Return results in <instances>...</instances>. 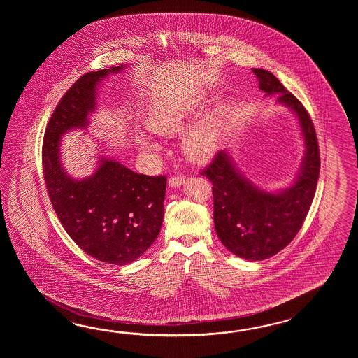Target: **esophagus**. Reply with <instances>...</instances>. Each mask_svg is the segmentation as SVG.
I'll return each mask as SVG.
<instances>
[{
    "label": "esophagus",
    "mask_w": 358,
    "mask_h": 358,
    "mask_svg": "<svg viewBox=\"0 0 358 358\" xmlns=\"http://www.w3.org/2000/svg\"><path fill=\"white\" fill-rule=\"evenodd\" d=\"M182 182H184V178H182V176H171V178L169 179V185H170L171 188H179V187L182 185Z\"/></svg>",
    "instance_id": "esophagus-1"
}]
</instances>
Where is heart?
Instances as JSON below:
<instances>
[{
	"label": "heart",
	"instance_id": "1",
	"mask_svg": "<svg viewBox=\"0 0 358 358\" xmlns=\"http://www.w3.org/2000/svg\"><path fill=\"white\" fill-rule=\"evenodd\" d=\"M193 111L176 101H164L151 108L147 125L150 130L164 137L176 136L189 125ZM224 116L213 110L196 122L182 137V152L193 162L205 164L219 151ZM139 148L145 151L159 150V145L147 136L138 137Z\"/></svg>",
	"mask_w": 358,
	"mask_h": 358
}]
</instances>
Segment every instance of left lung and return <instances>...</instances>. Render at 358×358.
<instances>
[{
	"instance_id": "1",
	"label": "left lung",
	"mask_w": 358,
	"mask_h": 358,
	"mask_svg": "<svg viewBox=\"0 0 358 358\" xmlns=\"http://www.w3.org/2000/svg\"><path fill=\"white\" fill-rule=\"evenodd\" d=\"M266 96L297 115L304 156L294 182L276 193L259 189L242 176L228 152L219 151L201 173L213 182V222L229 251L241 259L259 261L282 251L297 236L311 207L319 180L317 137L310 115L279 79L264 69H252Z\"/></svg>"
}]
</instances>
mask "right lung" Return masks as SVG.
Here are the masks:
<instances>
[{"label":"right lung","mask_w":358,"mask_h":358,"mask_svg":"<svg viewBox=\"0 0 358 358\" xmlns=\"http://www.w3.org/2000/svg\"><path fill=\"white\" fill-rule=\"evenodd\" d=\"M124 68L80 76L55 108L42 147L47 192L69 236L92 257L119 266L136 261L159 236L166 176L137 174L116 160L101 157L91 176L76 180L61 165L60 139L69 130L88 127L99 82Z\"/></svg>","instance_id":"1"}]
</instances>
